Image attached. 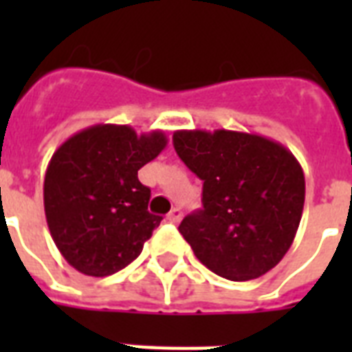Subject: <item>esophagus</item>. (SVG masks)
I'll list each match as a JSON object with an SVG mask.
<instances>
[{"label":"esophagus","mask_w":352,"mask_h":352,"mask_svg":"<svg viewBox=\"0 0 352 352\" xmlns=\"http://www.w3.org/2000/svg\"><path fill=\"white\" fill-rule=\"evenodd\" d=\"M181 217H182L181 208H173L170 214H168V221H170V223H173V225H175V223H179V221H181Z\"/></svg>","instance_id":"34e87169"}]
</instances>
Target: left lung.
<instances>
[{
	"label": "left lung",
	"mask_w": 352,
	"mask_h": 352,
	"mask_svg": "<svg viewBox=\"0 0 352 352\" xmlns=\"http://www.w3.org/2000/svg\"><path fill=\"white\" fill-rule=\"evenodd\" d=\"M173 146L203 181V210L179 226L195 257L232 281L272 270L303 214L305 175L298 159L272 138L228 129H181Z\"/></svg>",
	"instance_id": "left-lung-1"
}]
</instances>
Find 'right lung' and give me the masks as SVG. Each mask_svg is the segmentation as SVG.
<instances>
[{"label": "right lung", "mask_w": 352, "mask_h": 352, "mask_svg": "<svg viewBox=\"0 0 352 352\" xmlns=\"http://www.w3.org/2000/svg\"><path fill=\"white\" fill-rule=\"evenodd\" d=\"M168 146L164 131L96 124L69 137L49 160L43 208L51 237L78 272L104 278L140 256L162 217L138 170Z\"/></svg>", "instance_id": "right-lung-1"}]
</instances>
